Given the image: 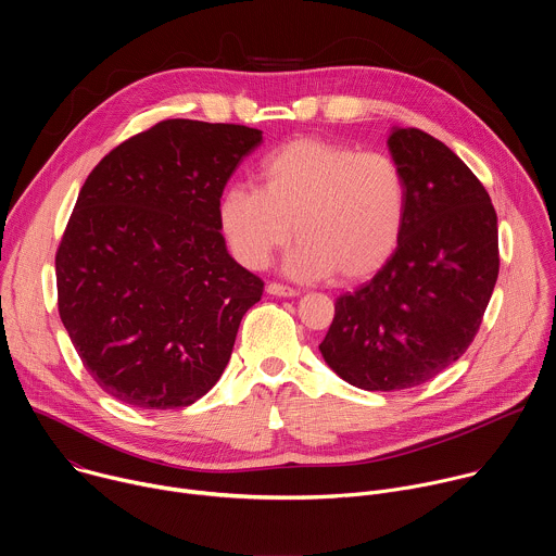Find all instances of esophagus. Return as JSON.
<instances>
[{"mask_svg":"<svg viewBox=\"0 0 556 556\" xmlns=\"http://www.w3.org/2000/svg\"><path fill=\"white\" fill-rule=\"evenodd\" d=\"M266 292H268V294H275V296H296V294H299L296 288H290V286H283V283H277V281L268 283V286H266Z\"/></svg>","mask_w":556,"mask_h":556,"instance_id":"obj_1","label":"esophagus"}]
</instances>
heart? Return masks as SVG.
Returning <instances> with one entry per match:
<instances>
[{
	"mask_svg": "<svg viewBox=\"0 0 556 556\" xmlns=\"http://www.w3.org/2000/svg\"><path fill=\"white\" fill-rule=\"evenodd\" d=\"M260 189L230 187L219 226L235 260L264 268L290 237L301 242L288 270L354 281L376 273L401 240L407 182L387 153L319 138H296L270 151Z\"/></svg>",
	"mask_w": 556,
	"mask_h": 556,
	"instance_id": "1",
	"label": "heart"
}]
</instances>
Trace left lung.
<instances>
[{"label": "left lung", "mask_w": 556, "mask_h": 556, "mask_svg": "<svg viewBox=\"0 0 556 556\" xmlns=\"http://www.w3.org/2000/svg\"><path fill=\"white\" fill-rule=\"evenodd\" d=\"M391 157L407 182V215L384 266L334 303L319 345L350 384L395 391L453 365L482 326L500 275L497 213L484 185L438 138L393 127Z\"/></svg>", "instance_id": "1"}]
</instances>
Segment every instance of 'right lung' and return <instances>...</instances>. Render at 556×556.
I'll return each instance as SVG.
<instances>
[{"label": "right lung", "mask_w": 556, "mask_h": 556, "mask_svg": "<svg viewBox=\"0 0 556 556\" xmlns=\"http://www.w3.org/2000/svg\"><path fill=\"white\" fill-rule=\"evenodd\" d=\"M262 131L169 118L88 176L56 251L59 316L90 376L138 409L189 407L219 380L264 281L219 232L222 191Z\"/></svg>", "instance_id": "add662e5"}]
</instances>
